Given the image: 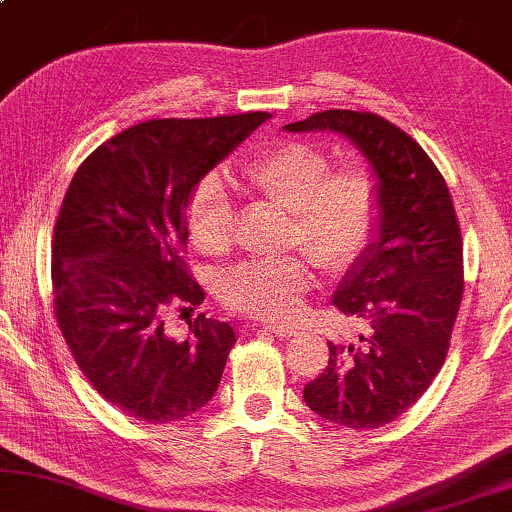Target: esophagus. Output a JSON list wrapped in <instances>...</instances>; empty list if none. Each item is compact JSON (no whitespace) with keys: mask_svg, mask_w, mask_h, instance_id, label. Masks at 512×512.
<instances>
[{"mask_svg":"<svg viewBox=\"0 0 512 512\" xmlns=\"http://www.w3.org/2000/svg\"><path fill=\"white\" fill-rule=\"evenodd\" d=\"M264 331H271V334H276L278 338H290L292 334H297L292 327H285V325H262Z\"/></svg>","mask_w":512,"mask_h":512,"instance_id":"1","label":"esophagus"}]
</instances>
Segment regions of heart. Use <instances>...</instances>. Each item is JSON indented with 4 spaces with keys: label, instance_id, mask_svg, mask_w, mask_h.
<instances>
[{
    "label": "heart",
    "instance_id": "b5f03b06",
    "mask_svg": "<svg viewBox=\"0 0 512 512\" xmlns=\"http://www.w3.org/2000/svg\"><path fill=\"white\" fill-rule=\"evenodd\" d=\"M243 185L257 199L290 215L287 241L304 246L329 271H348L366 255L383 220V185L364 162L331 167L318 143L285 139L243 167ZM187 232L206 257H225L234 246V201L220 176L194 185L185 204ZM315 283V259L306 250L250 259L222 278L220 299L229 311L257 320H290Z\"/></svg>",
    "mask_w": 512,
    "mask_h": 512
}]
</instances>
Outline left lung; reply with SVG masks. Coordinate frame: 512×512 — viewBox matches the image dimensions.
Returning a JSON list of instances; mask_svg holds the SVG:
<instances>
[{
    "label": "left lung",
    "mask_w": 512,
    "mask_h": 512,
    "mask_svg": "<svg viewBox=\"0 0 512 512\" xmlns=\"http://www.w3.org/2000/svg\"><path fill=\"white\" fill-rule=\"evenodd\" d=\"M285 129L348 136L383 185L376 239L334 294L338 311L369 322V334L329 341L327 369L304 387L315 415L350 429L383 427L427 392L448 357L464 294L455 204L420 143L376 113L331 109Z\"/></svg>",
    "instance_id": "8db88e82"
}]
</instances>
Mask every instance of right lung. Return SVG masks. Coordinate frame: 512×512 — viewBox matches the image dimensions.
<instances>
[{"mask_svg": "<svg viewBox=\"0 0 512 512\" xmlns=\"http://www.w3.org/2000/svg\"><path fill=\"white\" fill-rule=\"evenodd\" d=\"M269 113L146 120L111 136L71 178L55 220L53 311L78 369L148 424L183 420L218 390L236 334L204 313L164 327L204 290L187 269L185 204Z\"/></svg>", "mask_w": 512, "mask_h": 512, "instance_id": "right-lung-1", "label": "right lung"}]
</instances>
